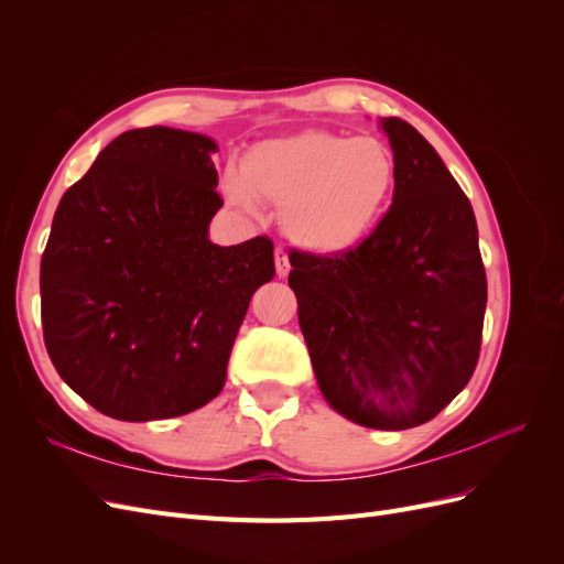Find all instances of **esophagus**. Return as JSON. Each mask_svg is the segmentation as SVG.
<instances>
[{"instance_id":"34e87169","label":"esophagus","mask_w":564,"mask_h":564,"mask_svg":"<svg viewBox=\"0 0 564 564\" xmlns=\"http://www.w3.org/2000/svg\"><path fill=\"white\" fill-rule=\"evenodd\" d=\"M275 270H278L280 278L289 275V256H286V251L282 247L275 249Z\"/></svg>"}]
</instances>
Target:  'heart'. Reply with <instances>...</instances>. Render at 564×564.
Segmentation results:
<instances>
[{"instance_id": "obj_1", "label": "heart", "mask_w": 564, "mask_h": 564, "mask_svg": "<svg viewBox=\"0 0 564 564\" xmlns=\"http://www.w3.org/2000/svg\"><path fill=\"white\" fill-rule=\"evenodd\" d=\"M398 178L392 150L373 135L301 131L253 145L224 193L253 209L251 194L282 209L289 240L332 256L365 242L381 220Z\"/></svg>"}]
</instances>
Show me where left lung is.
Masks as SVG:
<instances>
[{
  "instance_id": "8db88e82",
  "label": "left lung",
  "mask_w": 564,
  "mask_h": 564,
  "mask_svg": "<svg viewBox=\"0 0 564 564\" xmlns=\"http://www.w3.org/2000/svg\"><path fill=\"white\" fill-rule=\"evenodd\" d=\"M392 204L350 251L289 253V286L317 386L338 414L377 431L435 419L470 381L487 275L477 224L435 148L400 117Z\"/></svg>"
}]
</instances>
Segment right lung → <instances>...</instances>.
Wrapping results in <instances>:
<instances>
[{
    "mask_svg": "<svg viewBox=\"0 0 564 564\" xmlns=\"http://www.w3.org/2000/svg\"><path fill=\"white\" fill-rule=\"evenodd\" d=\"M207 135H117L61 197L40 268L42 329L61 379L100 414H191L226 383L256 289L275 275L270 237L207 232L224 207Z\"/></svg>",
    "mask_w": 564,
    "mask_h": 564,
    "instance_id": "add662e5",
    "label": "right lung"
}]
</instances>
